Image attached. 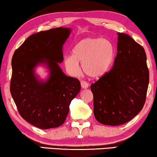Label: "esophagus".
I'll return each instance as SVG.
<instances>
[{
  "instance_id": "34e87169",
  "label": "esophagus",
  "mask_w": 157,
  "mask_h": 157,
  "mask_svg": "<svg viewBox=\"0 0 157 157\" xmlns=\"http://www.w3.org/2000/svg\"><path fill=\"white\" fill-rule=\"evenodd\" d=\"M81 87L82 89H87L89 87V85H88V83L87 82L85 81H82L81 82Z\"/></svg>"
}]
</instances>
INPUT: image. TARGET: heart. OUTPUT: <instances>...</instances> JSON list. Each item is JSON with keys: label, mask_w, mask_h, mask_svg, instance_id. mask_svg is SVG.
<instances>
[{"label": "heart", "mask_w": 157, "mask_h": 157, "mask_svg": "<svg viewBox=\"0 0 157 157\" xmlns=\"http://www.w3.org/2000/svg\"><path fill=\"white\" fill-rule=\"evenodd\" d=\"M115 50L111 42L96 37L81 40L75 46L72 55L65 57L64 63L72 75L78 74L79 65L90 78H100L108 72L113 63Z\"/></svg>", "instance_id": "obj_1"}]
</instances>
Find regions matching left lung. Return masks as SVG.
Wrapping results in <instances>:
<instances>
[{
  "instance_id": "1",
  "label": "left lung",
  "mask_w": 157,
  "mask_h": 157,
  "mask_svg": "<svg viewBox=\"0 0 157 157\" xmlns=\"http://www.w3.org/2000/svg\"><path fill=\"white\" fill-rule=\"evenodd\" d=\"M117 35L113 67L90 86L94 117L110 126L123 124L137 115L144 105L149 80L144 48L127 34Z\"/></svg>"
}]
</instances>
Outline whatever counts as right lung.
Here are the masks:
<instances>
[{"label":"right lung","mask_w":157,"mask_h":157,"mask_svg":"<svg viewBox=\"0 0 157 157\" xmlns=\"http://www.w3.org/2000/svg\"><path fill=\"white\" fill-rule=\"evenodd\" d=\"M70 32L69 28L59 27L33 34L12 57V98L22 117L40 129L63 124L70 102L80 91L78 79L65 75L58 65L63 61V46ZM40 63L49 71L45 81L34 73Z\"/></svg>","instance_id":"right-lung-1"}]
</instances>
